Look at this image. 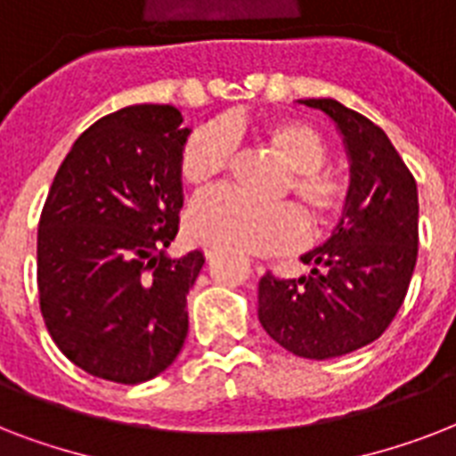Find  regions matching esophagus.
Instances as JSON below:
<instances>
[{"instance_id":"1","label":"esophagus","mask_w":456,"mask_h":456,"mask_svg":"<svg viewBox=\"0 0 456 456\" xmlns=\"http://www.w3.org/2000/svg\"><path fill=\"white\" fill-rule=\"evenodd\" d=\"M215 256H217V250H215V248H206V257H208V260H213Z\"/></svg>"}]
</instances>
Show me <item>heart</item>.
<instances>
[{
	"label": "heart",
	"mask_w": 456,
	"mask_h": 456,
	"mask_svg": "<svg viewBox=\"0 0 456 456\" xmlns=\"http://www.w3.org/2000/svg\"><path fill=\"white\" fill-rule=\"evenodd\" d=\"M260 139L281 160L289 175V191L303 203L314 227H329L346 208V182L322 170L326 142L312 125L284 118L260 127ZM232 142L217 125H203L186 139L179 172L186 184L206 186L227 167ZM186 232L193 241L234 253H279L305 241L303 215L289 203H250L229 189H215L193 200L186 213Z\"/></svg>",
	"instance_id": "1"
}]
</instances>
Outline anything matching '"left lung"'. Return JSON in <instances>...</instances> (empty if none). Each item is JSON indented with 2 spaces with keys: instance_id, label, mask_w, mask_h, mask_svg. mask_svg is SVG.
I'll use <instances>...</instances> for the list:
<instances>
[{
  "instance_id": "obj_1",
  "label": "left lung",
  "mask_w": 456,
  "mask_h": 456,
  "mask_svg": "<svg viewBox=\"0 0 456 456\" xmlns=\"http://www.w3.org/2000/svg\"><path fill=\"white\" fill-rule=\"evenodd\" d=\"M338 130L350 163L346 208L331 236L300 260L298 279L265 274L257 319L289 353L331 360L369 346L400 310L419 246L417 182L388 134L336 99H300Z\"/></svg>"
}]
</instances>
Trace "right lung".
I'll list each match as a JSON object with an SVG mask.
<instances>
[{
    "label": "right lung",
    "mask_w": 456,
    "mask_h": 456,
    "mask_svg": "<svg viewBox=\"0 0 456 456\" xmlns=\"http://www.w3.org/2000/svg\"><path fill=\"white\" fill-rule=\"evenodd\" d=\"M175 106L137 103L96 120L68 151L37 232L39 310L87 374L151 381L184 346L186 293L206 256L172 257L191 134Z\"/></svg>",
    "instance_id": "1"
}]
</instances>
